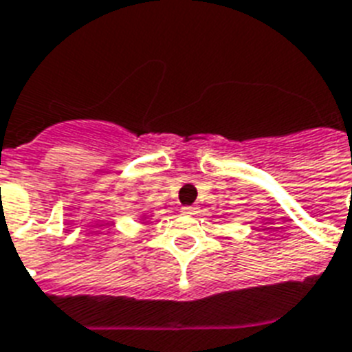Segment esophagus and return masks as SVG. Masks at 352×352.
Returning <instances> with one entry per match:
<instances>
[{"label": "esophagus", "mask_w": 352, "mask_h": 352, "mask_svg": "<svg viewBox=\"0 0 352 352\" xmlns=\"http://www.w3.org/2000/svg\"><path fill=\"white\" fill-rule=\"evenodd\" d=\"M182 213H186V215H197L199 208L197 206H182Z\"/></svg>", "instance_id": "esophagus-1"}]
</instances>
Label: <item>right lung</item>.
Masks as SVG:
<instances>
[{
  "instance_id": "1",
  "label": "right lung",
  "mask_w": 352,
  "mask_h": 352,
  "mask_svg": "<svg viewBox=\"0 0 352 352\" xmlns=\"http://www.w3.org/2000/svg\"><path fill=\"white\" fill-rule=\"evenodd\" d=\"M142 219H146V215H144V217H142Z\"/></svg>"
}]
</instances>
